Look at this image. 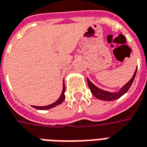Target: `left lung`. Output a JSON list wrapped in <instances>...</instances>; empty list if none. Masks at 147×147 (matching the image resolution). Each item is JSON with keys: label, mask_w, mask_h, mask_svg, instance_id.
<instances>
[{"label": "left lung", "mask_w": 147, "mask_h": 147, "mask_svg": "<svg viewBox=\"0 0 147 147\" xmlns=\"http://www.w3.org/2000/svg\"><path fill=\"white\" fill-rule=\"evenodd\" d=\"M136 72H137V69L135 70V72H134L133 77L131 78V80L129 81L126 85H124L123 87L121 88V90L118 93H111V92H108V91H102V90L99 89L97 87H95V85L92 84L91 81L88 79V87L90 88L91 93L95 95L96 98H98V99L104 100V101H112V100H115V99L120 98L122 95H123L129 90V88H131V84H132L133 81H134V77L136 76Z\"/></svg>", "instance_id": "obj_1"}]
</instances>
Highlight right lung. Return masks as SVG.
Returning <instances> with one entry per match:
<instances>
[{"mask_svg":"<svg viewBox=\"0 0 147 147\" xmlns=\"http://www.w3.org/2000/svg\"><path fill=\"white\" fill-rule=\"evenodd\" d=\"M64 92H65V86H64V84H63V91H62V94L60 95V97L59 98V99L55 102L54 103H52L51 105L49 106H45V107H36V106H32L33 107H35L36 109H39V110H46V109H50V108H52V107H56V106L59 105L61 102H63V100H64V98H65V95H64Z\"/></svg>","mask_w":147,"mask_h":147,"instance_id":"right-lung-1","label":"right lung"}]
</instances>
